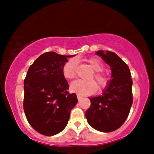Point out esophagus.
<instances>
[{"mask_svg": "<svg viewBox=\"0 0 154 154\" xmlns=\"http://www.w3.org/2000/svg\"><path fill=\"white\" fill-rule=\"evenodd\" d=\"M77 97L78 100H81V98H82V96L79 94H77Z\"/></svg>", "mask_w": 154, "mask_h": 154, "instance_id": "1", "label": "esophagus"}]
</instances>
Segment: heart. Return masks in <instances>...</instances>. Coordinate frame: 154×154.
<instances>
[{
  "label": "heart",
  "mask_w": 154,
  "mask_h": 154,
  "mask_svg": "<svg viewBox=\"0 0 154 154\" xmlns=\"http://www.w3.org/2000/svg\"><path fill=\"white\" fill-rule=\"evenodd\" d=\"M86 61L92 68L94 72L91 79H94L97 82L100 89H105L109 83V78L103 73V64L100 60L96 58H90ZM77 70V62L75 58H71L68 60L62 67V73L64 77L68 79H72L76 77ZM98 89L97 83L95 81L90 80L85 82L82 79L74 81L71 84V90L81 94L89 95L96 92Z\"/></svg>",
  "instance_id": "b5f03b06"
}]
</instances>
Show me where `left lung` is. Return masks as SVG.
<instances>
[{
	"mask_svg": "<svg viewBox=\"0 0 154 154\" xmlns=\"http://www.w3.org/2000/svg\"><path fill=\"white\" fill-rule=\"evenodd\" d=\"M96 54L110 66L112 79L103 94L89 98L91 105L85 118L94 129L109 132L121 127L128 116L133 101L132 81L128 66L116 54L100 50Z\"/></svg>",
	"mask_w": 154,
	"mask_h": 154,
	"instance_id": "1",
	"label": "left lung"
}]
</instances>
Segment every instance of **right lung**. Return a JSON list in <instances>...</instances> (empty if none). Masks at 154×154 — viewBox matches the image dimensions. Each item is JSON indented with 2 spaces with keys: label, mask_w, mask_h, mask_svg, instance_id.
Here are the masks:
<instances>
[{
  "label": "right lung",
  "mask_w": 154,
  "mask_h": 154,
  "mask_svg": "<svg viewBox=\"0 0 154 154\" xmlns=\"http://www.w3.org/2000/svg\"><path fill=\"white\" fill-rule=\"evenodd\" d=\"M72 56L46 52L29 67L24 79L26 117L36 131L45 136L64 129L77 103L76 94L68 92L69 85L62 73L67 58Z\"/></svg>",
  "instance_id": "1"
}]
</instances>
